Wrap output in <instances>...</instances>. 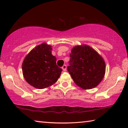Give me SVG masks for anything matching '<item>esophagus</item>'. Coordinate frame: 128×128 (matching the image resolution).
<instances>
[{
	"mask_svg": "<svg viewBox=\"0 0 128 128\" xmlns=\"http://www.w3.org/2000/svg\"><path fill=\"white\" fill-rule=\"evenodd\" d=\"M62 70H63V71H66V65H64L63 66H62Z\"/></svg>",
	"mask_w": 128,
	"mask_h": 128,
	"instance_id": "obj_1",
	"label": "esophagus"
}]
</instances>
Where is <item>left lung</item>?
<instances>
[{"instance_id":"obj_1","label":"left lung","mask_w":128,"mask_h":128,"mask_svg":"<svg viewBox=\"0 0 128 128\" xmlns=\"http://www.w3.org/2000/svg\"><path fill=\"white\" fill-rule=\"evenodd\" d=\"M75 84L84 89H91L103 80L106 65L96 51L87 45L73 47L67 67Z\"/></svg>"}]
</instances>
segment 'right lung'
<instances>
[{"label": "right lung", "mask_w": 128, "mask_h": 128, "mask_svg": "<svg viewBox=\"0 0 128 128\" xmlns=\"http://www.w3.org/2000/svg\"><path fill=\"white\" fill-rule=\"evenodd\" d=\"M52 48L46 43L35 47L26 56L22 65L24 77L28 84L42 89L58 81L62 69L56 65Z\"/></svg>", "instance_id": "1"}]
</instances>
